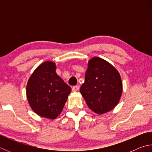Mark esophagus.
Here are the masks:
<instances>
[{
    "instance_id": "esophagus-1",
    "label": "esophagus",
    "mask_w": 152,
    "mask_h": 152,
    "mask_svg": "<svg viewBox=\"0 0 152 152\" xmlns=\"http://www.w3.org/2000/svg\"><path fill=\"white\" fill-rule=\"evenodd\" d=\"M79 89H80V86H73L72 87V91L73 92H76V91H79Z\"/></svg>"
}]
</instances>
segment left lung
<instances>
[{
	"mask_svg": "<svg viewBox=\"0 0 152 152\" xmlns=\"http://www.w3.org/2000/svg\"><path fill=\"white\" fill-rule=\"evenodd\" d=\"M80 91L92 111L104 114L119 102L123 91L121 78L117 69L107 61L92 58L88 61L85 80Z\"/></svg>",
	"mask_w": 152,
	"mask_h": 152,
	"instance_id": "8db88e82",
	"label": "left lung"
}]
</instances>
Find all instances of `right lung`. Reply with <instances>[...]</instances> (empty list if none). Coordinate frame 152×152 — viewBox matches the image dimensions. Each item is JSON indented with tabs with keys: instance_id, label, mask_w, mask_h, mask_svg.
Segmentation results:
<instances>
[{
	"instance_id": "1",
	"label": "right lung",
	"mask_w": 152,
	"mask_h": 152,
	"mask_svg": "<svg viewBox=\"0 0 152 152\" xmlns=\"http://www.w3.org/2000/svg\"><path fill=\"white\" fill-rule=\"evenodd\" d=\"M56 64L46 61L33 72L27 84V98L36 114L50 119L57 118L72 89L56 72Z\"/></svg>"
}]
</instances>
